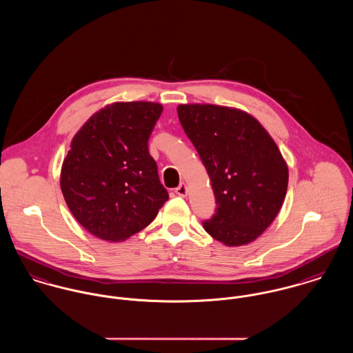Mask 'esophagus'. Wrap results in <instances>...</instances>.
Listing matches in <instances>:
<instances>
[{
  "label": "esophagus",
  "mask_w": 353,
  "mask_h": 353,
  "mask_svg": "<svg viewBox=\"0 0 353 353\" xmlns=\"http://www.w3.org/2000/svg\"><path fill=\"white\" fill-rule=\"evenodd\" d=\"M175 193H176L178 196H181V197H185V196L188 194V188H186V185H185V183H181V185L175 189Z\"/></svg>",
  "instance_id": "1"
}]
</instances>
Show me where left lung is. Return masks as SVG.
Returning <instances> with one entry per match:
<instances>
[{
  "instance_id": "8db88e82",
  "label": "left lung",
  "mask_w": 353,
  "mask_h": 353,
  "mask_svg": "<svg viewBox=\"0 0 353 353\" xmlns=\"http://www.w3.org/2000/svg\"><path fill=\"white\" fill-rule=\"evenodd\" d=\"M179 122L212 182L214 214L205 231L227 246L256 239L287 194L288 167L262 125L245 111L213 104H181Z\"/></svg>"
}]
</instances>
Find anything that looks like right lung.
I'll return each mask as SVG.
<instances>
[{"mask_svg":"<svg viewBox=\"0 0 353 353\" xmlns=\"http://www.w3.org/2000/svg\"><path fill=\"white\" fill-rule=\"evenodd\" d=\"M161 104H110L77 132L62 170L61 190L76 220L92 235L121 242L150 225L168 200L148 140Z\"/></svg>","mask_w":353,"mask_h":353,"instance_id":"1","label":"right lung"}]
</instances>
